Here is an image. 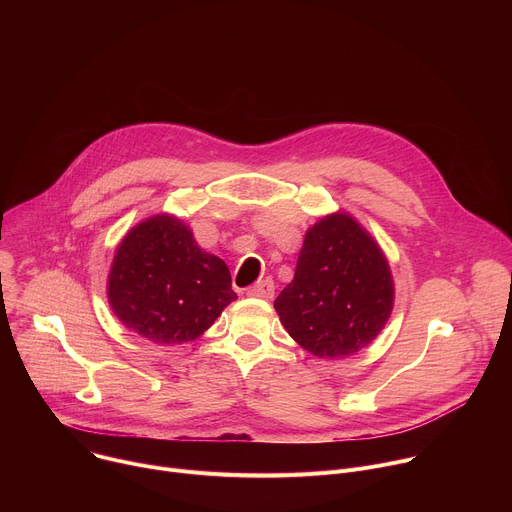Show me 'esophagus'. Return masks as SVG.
I'll list each match as a JSON object with an SVG mask.
<instances>
[{"label": "esophagus", "mask_w": 512, "mask_h": 512, "mask_svg": "<svg viewBox=\"0 0 512 512\" xmlns=\"http://www.w3.org/2000/svg\"><path fill=\"white\" fill-rule=\"evenodd\" d=\"M273 294H275V283L271 277L259 279L257 283L247 287V296L251 298H273Z\"/></svg>", "instance_id": "obj_1"}]
</instances>
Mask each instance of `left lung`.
<instances>
[{
    "label": "left lung",
    "mask_w": 512,
    "mask_h": 512,
    "mask_svg": "<svg viewBox=\"0 0 512 512\" xmlns=\"http://www.w3.org/2000/svg\"><path fill=\"white\" fill-rule=\"evenodd\" d=\"M275 310L308 352L350 356L373 342L391 316L389 263L348 214H330L308 231L294 281L277 296Z\"/></svg>",
    "instance_id": "1"
}]
</instances>
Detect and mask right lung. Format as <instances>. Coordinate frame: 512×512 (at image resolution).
<instances>
[{
	"instance_id": "obj_1",
	"label": "right lung",
	"mask_w": 512,
	"mask_h": 512,
	"mask_svg": "<svg viewBox=\"0 0 512 512\" xmlns=\"http://www.w3.org/2000/svg\"><path fill=\"white\" fill-rule=\"evenodd\" d=\"M107 294L115 316L156 344L198 338L237 298L227 263L204 253L170 214L148 218L121 241Z\"/></svg>"
}]
</instances>
